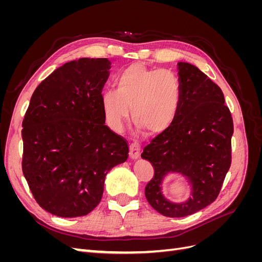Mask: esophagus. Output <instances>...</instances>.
Masks as SVG:
<instances>
[{
	"label": "esophagus",
	"instance_id": "esophagus-1",
	"mask_svg": "<svg viewBox=\"0 0 262 262\" xmlns=\"http://www.w3.org/2000/svg\"><path fill=\"white\" fill-rule=\"evenodd\" d=\"M129 148H130V153H129L130 158H132V160H137V158L140 156V150H141L139 143H137V142H132Z\"/></svg>",
	"mask_w": 262,
	"mask_h": 262
}]
</instances>
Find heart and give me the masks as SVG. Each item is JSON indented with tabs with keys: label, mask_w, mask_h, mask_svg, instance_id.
Here are the masks:
<instances>
[{
	"label": "heart",
	"mask_w": 262,
	"mask_h": 262,
	"mask_svg": "<svg viewBox=\"0 0 262 262\" xmlns=\"http://www.w3.org/2000/svg\"><path fill=\"white\" fill-rule=\"evenodd\" d=\"M117 91L101 94L106 122L120 131L131 115L133 121L148 133L156 134L175 122L181 101V84L170 70L148 69L136 63L116 77Z\"/></svg>",
	"instance_id": "b5f03b06"
}]
</instances>
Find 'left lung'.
Masks as SVG:
<instances>
[{
  "label": "left lung",
  "mask_w": 262,
  "mask_h": 262,
  "mask_svg": "<svg viewBox=\"0 0 262 262\" xmlns=\"http://www.w3.org/2000/svg\"><path fill=\"white\" fill-rule=\"evenodd\" d=\"M181 101L170 128L152 140L141 157L154 168L145 196L154 210L168 217H184L216 199L232 162L231 112L220 87L196 67L178 62ZM169 173L185 177L192 188L188 200L176 204L163 194Z\"/></svg>",
  "instance_id": "1"
}]
</instances>
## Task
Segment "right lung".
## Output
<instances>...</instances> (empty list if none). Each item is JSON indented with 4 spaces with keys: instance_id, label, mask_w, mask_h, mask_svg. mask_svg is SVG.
Returning a JSON list of instances; mask_svg holds the SVG:
<instances>
[{
    "instance_id": "1",
    "label": "right lung",
    "mask_w": 262,
    "mask_h": 262,
    "mask_svg": "<svg viewBox=\"0 0 262 262\" xmlns=\"http://www.w3.org/2000/svg\"><path fill=\"white\" fill-rule=\"evenodd\" d=\"M108 59L81 58L35 90L24 117L23 173L40 207L61 217L97 207L108 171L126 161L128 144L105 124L101 92Z\"/></svg>"
}]
</instances>
